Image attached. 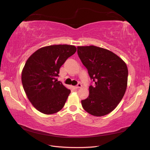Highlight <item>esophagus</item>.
<instances>
[{
    "mask_svg": "<svg viewBox=\"0 0 150 150\" xmlns=\"http://www.w3.org/2000/svg\"><path fill=\"white\" fill-rule=\"evenodd\" d=\"M81 87H82V85H81V84H78V85H77L76 86H75V88L76 89H78V88H81Z\"/></svg>",
    "mask_w": 150,
    "mask_h": 150,
    "instance_id": "obj_1",
    "label": "esophagus"
}]
</instances>
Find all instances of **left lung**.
<instances>
[{"mask_svg": "<svg viewBox=\"0 0 150 150\" xmlns=\"http://www.w3.org/2000/svg\"><path fill=\"white\" fill-rule=\"evenodd\" d=\"M78 54L94 82L89 88V96L81 101L82 106L94 116L106 115L116 108L126 92V63L112 52L94 46H78Z\"/></svg>", "mask_w": 150, "mask_h": 150, "instance_id": "1", "label": "left lung"}]
</instances>
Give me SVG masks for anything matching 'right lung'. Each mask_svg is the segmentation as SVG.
<instances>
[{
  "label": "right lung",
  "instance_id": "right-lung-1",
  "mask_svg": "<svg viewBox=\"0 0 150 150\" xmlns=\"http://www.w3.org/2000/svg\"><path fill=\"white\" fill-rule=\"evenodd\" d=\"M74 46L51 45L34 52L27 60L21 79L24 91L36 110L46 115L64 107L71 93L57 78L61 66L76 52Z\"/></svg>",
  "mask_w": 150,
  "mask_h": 150
}]
</instances>
